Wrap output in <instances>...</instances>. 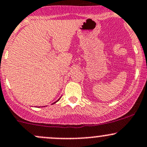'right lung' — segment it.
I'll use <instances>...</instances> for the list:
<instances>
[{
	"instance_id": "add662e5",
	"label": "right lung",
	"mask_w": 147,
	"mask_h": 147,
	"mask_svg": "<svg viewBox=\"0 0 147 147\" xmlns=\"http://www.w3.org/2000/svg\"><path fill=\"white\" fill-rule=\"evenodd\" d=\"M59 99H60V98H59ZM59 100H57V101H59ZM57 101H56V102H57ZM56 102H54V103H53V104H54V103H56ZM53 104H52V105H53Z\"/></svg>"
}]
</instances>
